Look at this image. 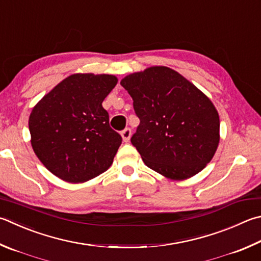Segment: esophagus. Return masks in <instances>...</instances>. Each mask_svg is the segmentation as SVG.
<instances>
[{"label": "esophagus", "instance_id": "esophagus-1", "mask_svg": "<svg viewBox=\"0 0 261 261\" xmlns=\"http://www.w3.org/2000/svg\"><path fill=\"white\" fill-rule=\"evenodd\" d=\"M121 136L123 138V141H124V143H127V141L130 140V137H131V129H130V127H125V129L121 132Z\"/></svg>", "mask_w": 261, "mask_h": 261}]
</instances>
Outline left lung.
<instances>
[{
	"label": "left lung",
	"instance_id": "left-lung-1",
	"mask_svg": "<svg viewBox=\"0 0 261 261\" xmlns=\"http://www.w3.org/2000/svg\"><path fill=\"white\" fill-rule=\"evenodd\" d=\"M121 85L140 120L131 143L147 167L174 180L202 171L219 144V115L210 99L164 66L127 75Z\"/></svg>",
	"mask_w": 261,
	"mask_h": 261
}]
</instances>
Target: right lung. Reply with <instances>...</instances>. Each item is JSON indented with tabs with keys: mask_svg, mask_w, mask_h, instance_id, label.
Listing matches in <instances>:
<instances>
[{
	"mask_svg": "<svg viewBox=\"0 0 261 261\" xmlns=\"http://www.w3.org/2000/svg\"><path fill=\"white\" fill-rule=\"evenodd\" d=\"M116 83L114 75H70L33 108L32 147L55 176L84 182L112 165L122 137L110 126L102 101Z\"/></svg>",
	"mask_w": 261,
	"mask_h": 261,
	"instance_id": "add662e5",
	"label": "right lung"
}]
</instances>
